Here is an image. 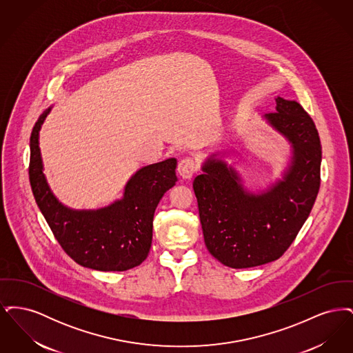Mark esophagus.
<instances>
[{
  "label": "esophagus",
  "instance_id": "34e87169",
  "mask_svg": "<svg viewBox=\"0 0 353 353\" xmlns=\"http://www.w3.org/2000/svg\"><path fill=\"white\" fill-rule=\"evenodd\" d=\"M199 169V163L197 160L192 159V157H185L180 163H179V167H177V172L179 174L185 179V180H189L192 179V176L197 172Z\"/></svg>",
  "mask_w": 353,
  "mask_h": 353
}]
</instances>
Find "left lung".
I'll return each instance as SVG.
<instances>
[{"mask_svg":"<svg viewBox=\"0 0 353 353\" xmlns=\"http://www.w3.org/2000/svg\"><path fill=\"white\" fill-rule=\"evenodd\" d=\"M263 118L290 141L292 156L282 180L249 192L238 172L213 153L193 181L205 245L232 269L281 258L308 219L320 188L321 145L314 120L295 101L281 97Z\"/></svg>","mask_w":353,"mask_h":353,"instance_id":"obj_1","label":"left lung"}]
</instances>
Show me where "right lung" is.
I'll list each match as a JSON object with an SVG mask.
<instances>
[{
    "instance_id": "1",
    "label": "right lung",
    "mask_w": 353,
    "mask_h": 353,
    "mask_svg": "<svg viewBox=\"0 0 353 353\" xmlns=\"http://www.w3.org/2000/svg\"><path fill=\"white\" fill-rule=\"evenodd\" d=\"M49 107L30 136L29 179L34 199L62 249L78 265L98 271H125L139 266L151 249L153 214L164 193L176 184V159L139 169L124 194L97 210H74L52 194L43 173L39 131Z\"/></svg>"
}]
</instances>
